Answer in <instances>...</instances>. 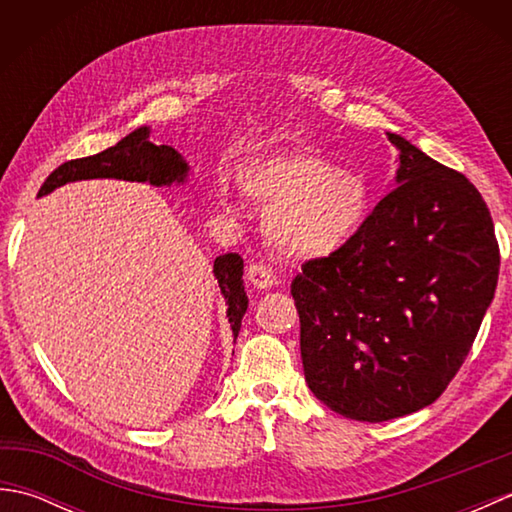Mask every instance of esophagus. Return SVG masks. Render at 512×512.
Instances as JSON below:
<instances>
[{
	"label": "esophagus",
	"instance_id": "obj_1",
	"mask_svg": "<svg viewBox=\"0 0 512 512\" xmlns=\"http://www.w3.org/2000/svg\"><path fill=\"white\" fill-rule=\"evenodd\" d=\"M246 279H248V284L257 290H266L273 286V281H275L273 270H270L262 262H255L246 268Z\"/></svg>",
	"mask_w": 512,
	"mask_h": 512
}]
</instances>
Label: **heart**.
<instances>
[{
	"label": "heart",
	"mask_w": 512,
	"mask_h": 512,
	"mask_svg": "<svg viewBox=\"0 0 512 512\" xmlns=\"http://www.w3.org/2000/svg\"><path fill=\"white\" fill-rule=\"evenodd\" d=\"M239 189L268 206L266 233L295 257H325L361 231L369 213V187L361 173L341 169L314 149L250 162Z\"/></svg>",
	"instance_id": "obj_1"
}]
</instances>
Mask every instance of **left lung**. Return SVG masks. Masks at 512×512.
Here are the masks:
<instances>
[{"instance_id":"1","label":"left lung","mask_w":512,"mask_h":512,"mask_svg":"<svg viewBox=\"0 0 512 512\" xmlns=\"http://www.w3.org/2000/svg\"><path fill=\"white\" fill-rule=\"evenodd\" d=\"M398 187L352 242L292 279L308 387L358 422L436 402L471 352L499 277L491 211L464 173L409 140Z\"/></svg>"}]
</instances>
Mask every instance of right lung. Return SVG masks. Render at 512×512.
Returning <instances> with one entry per match:
<instances>
[{"mask_svg": "<svg viewBox=\"0 0 512 512\" xmlns=\"http://www.w3.org/2000/svg\"><path fill=\"white\" fill-rule=\"evenodd\" d=\"M149 129L140 127L125 136L121 143L101 151L96 156L68 160L54 169L46 182L41 184L39 195H46L65 182L88 180V178H123L151 184H171L173 180H184L187 162L180 158L176 149L169 145H154L147 140ZM213 275L222 288V295L228 303V321L231 330L239 334V325L248 308V297L244 292V259L239 253H226L215 259Z\"/></svg>", "mask_w": 512, "mask_h": 512, "instance_id": "add662e5", "label": "right lung"}]
</instances>
